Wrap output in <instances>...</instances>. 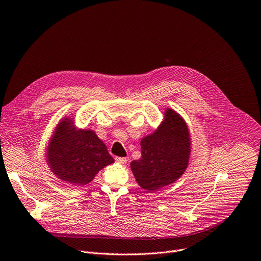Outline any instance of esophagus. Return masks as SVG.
Listing matches in <instances>:
<instances>
[{
  "mask_svg": "<svg viewBox=\"0 0 261 261\" xmlns=\"http://www.w3.org/2000/svg\"><path fill=\"white\" fill-rule=\"evenodd\" d=\"M115 161L121 163V164H125L128 161V158L127 157H115Z\"/></svg>",
  "mask_w": 261,
  "mask_h": 261,
  "instance_id": "obj_1",
  "label": "esophagus"
}]
</instances>
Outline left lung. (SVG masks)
<instances>
[{"label":"left lung","mask_w":261,"mask_h":261,"mask_svg":"<svg viewBox=\"0 0 261 261\" xmlns=\"http://www.w3.org/2000/svg\"><path fill=\"white\" fill-rule=\"evenodd\" d=\"M141 157L130 163L138 185L154 192L177 181L186 171L192 139L184 118L171 108L151 134L141 138Z\"/></svg>","instance_id":"8db88e82"}]
</instances>
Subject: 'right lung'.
<instances>
[{
    "instance_id": "1",
    "label": "right lung",
    "mask_w": 261,
    "mask_h": 261,
    "mask_svg": "<svg viewBox=\"0 0 261 261\" xmlns=\"http://www.w3.org/2000/svg\"><path fill=\"white\" fill-rule=\"evenodd\" d=\"M65 116L57 124L45 153L51 172L73 186L86 185L114 162L103 141L90 129H77Z\"/></svg>"
}]
</instances>
